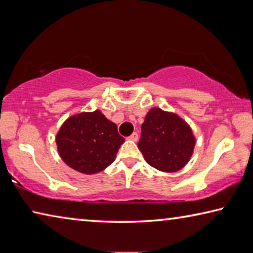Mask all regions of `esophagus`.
Masks as SVG:
<instances>
[{
  "mask_svg": "<svg viewBox=\"0 0 253 253\" xmlns=\"http://www.w3.org/2000/svg\"><path fill=\"white\" fill-rule=\"evenodd\" d=\"M128 139L132 140V142H137V139H138V134H137V132H132V134L128 137Z\"/></svg>",
  "mask_w": 253,
  "mask_h": 253,
  "instance_id": "esophagus-1",
  "label": "esophagus"
}]
</instances>
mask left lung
I'll return each mask as SVG.
<instances>
[{
	"label": "left lung",
	"mask_w": 253,
	"mask_h": 253,
	"mask_svg": "<svg viewBox=\"0 0 253 253\" xmlns=\"http://www.w3.org/2000/svg\"><path fill=\"white\" fill-rule=\"evenodd\" d=\"M195 143L191 126L177 114L158 107L148 110L138 148L154 169L168 173L182 169L193 155Z\"/></svg>",
	"instance_id": "1"
}]
</instances>
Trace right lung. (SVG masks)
Returning a JSON list of instances; mask_svg holds the SVG:
<instances>
[{
  "label": "right lung",
  "mask_w": 253,
  "mask_h": 253,
  "mask_svg": "<svg viewBox=\"0 0 253 253\" xmlns=\"http://www.w3.org/2000/svg\"><path fill=\"white\" fill-rule=\"evenodd\" d=\"M125 142L117 125L100 110L84 111L67 118L55 136L60 157L77 172L92 175L115 161Z\"/></svg>",
  "instance_id": "right-lung-1"
}]
</instances>
